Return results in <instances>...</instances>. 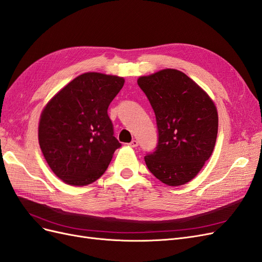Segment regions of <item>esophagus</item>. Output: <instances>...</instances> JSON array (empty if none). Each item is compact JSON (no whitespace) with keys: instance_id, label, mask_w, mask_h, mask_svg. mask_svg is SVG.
Masks as SVG:
<instances>
[{"instance_id":"1","label":"esophagus","mask_w":262,"mask_h":262,"mask_svg":"<svg viewBox=\"0 0 262 262\" xmlns=\"http://www.w3.org/2000/svg\"><path fill=\"white\" fill-rule=\"evenodd\" d=\"M138 145H139V142L137 140H132L129 143V146H131V147H137Z\"/></svg>"}]
</instances>
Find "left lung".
<instances>
[{"label": "left lung", "instance_id": "left-lung-1", "mask_svg": "<svg viewBox=\"0 0 262 262\" xmlns=\"http://www.w3.org/2000/svg\"><path fill=\"white\" fill-rule=\"evenodd\" d=\"M138 85L154 110L158 130L155 150L144 157L147 168L165 185H185L215 146L216 107L199 85L175 69L141 76Z\"/></svg>", "mask_w": 262, "mask_h": 262}]
</instances>
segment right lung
<instances>
[{
  "label": "right lung",
  "instance_id": "right-lung-1",
  "mask_svg": "<svg viewBox=\"0 0 262 262\" xmlns=\"http://www.w3.org/2000/svg\"><path fill=\"white\" fill-rule=\"evenodd\" d=\"M123 84L119 76L84 73L42 110L39 145L51 170L66 184L81 187L97 180L121 146L107 110Z\"/></svg>",
  "mask_w": 262,
  "mask_h": 262
}]
</instances>
